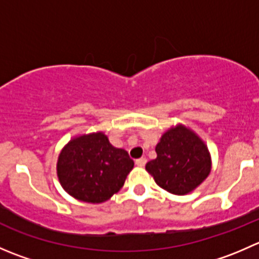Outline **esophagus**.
<instances>
[{
    "instance_id": "34e87169",
    "label": "esophagus",
    "mask_w": 259,
    "mask_h": 259,
    "mask_svg": "<svg viewBox=\"0 0 259 259\" xmlns=\"http://www.w3.org/2000/svg\"><path fill=\"white\" fill-rule=\"evenodd\" d=\"M135 164H137L138 166H145V164H146V159L145 158H140V159H137V160H135Z\"/></svg>"
}]
</instances>
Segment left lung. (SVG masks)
<instances>
[{
	"label": "left lung",
	"instance_id": "8db88e82",
	"mask_svg": "<svg viewBox=\"0 0 259 259\" xmlns=\"http://www.w3.org/2000/svg\"><path fill=\"white\" fill-rule=\"evenodd\" d=\"M155 151L156 158L148 161L145 169L159 187L171 194H188L209 176V150L204 142L184 125L166 130Z\"/></svg>",
	"mask_w": 259,
	"mask_h": 259
}]
</instances>
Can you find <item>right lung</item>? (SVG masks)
<instances>
[{"mask_svg":"<svg viewBox=\"0 0 259 259\" xmlns=\"http://www.w3.org/2000/svg\"><path fill=\"white\" fill-rule=\"evenodd\" d=\"M134 161L114 148L104 133L70 140L57 159V177L65 190L81 202L103 203L124 185Z\"/></svg>","mask_w":259,"mask_h":259,"instance_id":"right-lung-1","label":"right lung"}]
</instances>
